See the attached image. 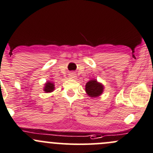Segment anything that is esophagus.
<instances>
[{
    "mask_svg": "<svg viewBox=\"0 0 153 153\" xmlns=\"http://www.w3.org/2000/svg\"><path fill=\"white\" fill-rule=\"evenodd\" d=\"M69 77L70 78H76V74H75V72H70V73L69 74Z\"/></svg>",
    "mask_w": 153,
    "mask_h": 153,
    "instance_id": "esophagus-1",
    "label": "esophagus"
}]
</instances>
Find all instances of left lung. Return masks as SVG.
<instances>
[{"instance_id":"1","label":"left lung","mask_w":153,"mask_h":153,"mask_svg":"<svg viewBox=\"0 0 153 153\" xmlns=\"http://www.w3.org/2000/svg\"><path fill=\"white\" fill-rule=\"evenodd\" d=\"M104 90L102 84L97 82L96 80H91L86 84V92L92 98L99 96Z\"/></svg>"}]
</instances>
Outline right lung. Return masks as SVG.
Here are the masks:
<instances>
[{
    "mask_svg": "<svg viewBox=\"0 0 153 153\" xmlns=\"http://www.w3.org/2000/svg\"><path fill=\"white\" fill-rule=\"evenodd\" d=\"M54 88H55V86H54V84H52V83L47 82V84H46L45 87H44V91H45L46 92H50L54 90Z\"/></svg>",
    "mask_w": 153,
    "mask_h": 153,
    "instance_id": "obj_1",
    "label": "right lung"
}]
</instances>
